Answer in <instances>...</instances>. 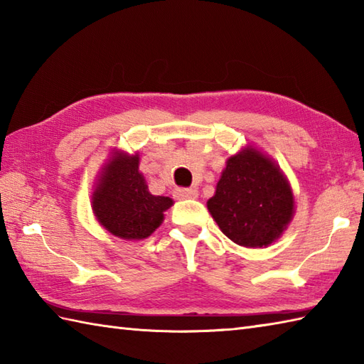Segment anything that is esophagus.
<instances>
[{
  "label": "esophagus",
  "mask_w": 364,
  "mask_h": 364,
  "mask_svg": "<svg viewBox=\"0 0 364 364\" xmlns=\"http://www.w3.org/2000/svg\"><path fill=\"white\" fill-rule=\"evenodd\" d=\"M175 196L176 198L180 200H186V198H197L198 197V191L197 189H176L175 191Z\"/></svg>",
  "instance_id": "obj_1"
}]
</instances>
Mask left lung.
I'll list each match as a JSON object with an SVG mask.
<instances>
[{
    "label": "left lung",
    "instance_id": "obj_1",
    "mask_svg": "<svg viewBox=\"0 0 364 364\" xmlns=\"http://www.w3.org/2000/svg\"><path fill=\"white\" fill-rule=\"evenodd\" d=\"M208 211L220 231L237 245L262 249L288 228L296 198L277 162L253 145L227 159Z\"/></svg>",
    "mask_w": 364,
    "mask_h": 364
}]
</instances>
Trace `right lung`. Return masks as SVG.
Returning <instances> with one entry per match:
<instances>
[{"instance_id": "obj_1", "label": "right lung", "mask_w": 364, "mask_h": 364, "mask_svg": "<svg viewBox=\"0 0 364 364\" xmlns=\"http://www.w3.org/2000/svg\"><path fill=\"white\" fill-rule=\"evenodd\" d=\"M139 162V153L114 149L97 175L90 197L97 222L107 233L125 241L151 236L173 205L170 197L151 194Z\"/></svg>"}]
</instances>
